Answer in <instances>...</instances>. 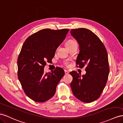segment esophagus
<instances>
[{
	"label": "esophagus",
	"mask_w": 123,
	"mask_h": 123,
	"mask_svg": "<svg viewBox=\"0 0 123 123\" xmlns=\"http://www.w3.org/2000/svg\"><path fill=\"white\" fill-rule=\"evenodd\" d=\"M65 74L66 75H67V74H69V72L67 70H65Z\"/></svg>",
	"instance_id": "esophagus-1"
}]
</instances>
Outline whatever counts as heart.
I'll use <instances>...</instances> for the list:
<instances>
[{
    "label": "heart",
    "instance_id": "1",
    "mask_svg": "<svg viewBox=\"0 0 123 123\" xmlns=\"http://www.w3.org/2000/svg\"><path fill=\"white\" fill-rule=\"evenodd\" d=\"M74 43H76V41H75L74 40H69L67 41V42L66 43V46H68ZM64 65L66 66V67H69L70 66V62L68 61H65L64 62Z\"/></svg>",
    "mask_w": 123,
    "mask_h": 123
}]
</instances>
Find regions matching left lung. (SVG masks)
<instances>
[{
    "label": "left lung",
    "mask_w": 123,
    "mask_h": 123,
    "mask_svg": "<svg viewBox=\"0 0 123 123\" xmlns=\"http://www.w3.org/2000/svg\"><path fill=\"white\" fill-rule=\"evenodd\" d=\"M70 33L79 44L77 67L87 65L84 75L74 71L70 72L73 77L70 86L76 98L89 103L100 97L107 83L110 71L107 52L100 39L90 30L71 29Z\"/></svg>",
    "instance_id": "1"
}]
</instances>
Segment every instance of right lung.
I'll use <instances>...</instances> for the list:
<instances>
[{"label": "right lung", "instance_id": "obj_1", "mask_svg": "<svg viewBox=\"0 0 123 123\" xmlns=\"http://www.w3.org/2000/svg\"><path fill=\"white\" fill-rule=\"evenodd\" d=\"M69 31L42 29L30 36L23 44L18 59V75L25 93L32 100L43 102L55 95L64 70L57 67L44 74V67L46 61L54 57Z\"/></svg>", "mask_w": 123, "mask_h": 123}]
</instances>
